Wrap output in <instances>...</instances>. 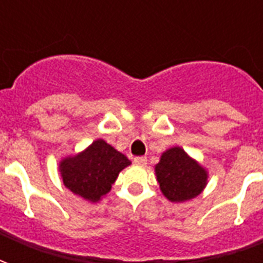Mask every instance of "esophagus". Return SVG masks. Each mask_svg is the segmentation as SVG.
<instances>
[{
    "label": "esophagus",
    "instance_id": "esophagus-1",
    "mask_svg": "<svg viewBox=\"0 0 263 263\" xmlns=\"http://www.w3.org/2000/svg\"><path fill=\"white\" fill-rule=\"evenodd\" d=\"M134 162H135L136 165L144 166V165L147 164V158H146V157H136V158H134Z\"/></svg>",
    "mask_w": 263,
    "mask_h": 263
}]
</instances>
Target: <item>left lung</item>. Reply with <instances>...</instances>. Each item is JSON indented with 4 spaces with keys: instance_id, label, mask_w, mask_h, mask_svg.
<instances>
[{
    "instance_id": "obj_1",
    "label": "left lung",
    "mask_w": 263,
    "mask_h": 263,
    "mask_svg": "<svg viewBox=\"0 0 263 263\" xmlns=\"http://www.w3.org/2000/svg\"><path fill=\"white\" fill-rule=\"evenodd\" d=\"M154 171L162 195L173 203L194 199L208 185V169L179 146L165 150Z\"/></svg>"
}]
</instances>
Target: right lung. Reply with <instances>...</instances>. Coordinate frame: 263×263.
<instances>
[{"instance_id": "obj_1", "label": "right lung", "mask_w": 263, "mask_h": 263, "mask_svg": "<svg viewBox=\"0 0 263 263\" xmlns=\"http://www.w3.org/2000/svg\"><path fill=\"white\" fill-rule=\"evenodd\" d=\"M131 161L103 139H97L83 152L64 157L59 169L64 185L90 203H97L111 190L119 173Z\"/></svg>"}]
</instances>
